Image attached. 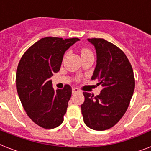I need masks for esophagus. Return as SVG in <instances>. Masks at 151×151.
I'll return each instance as SVG.
<instances>
[{
	"instance_id": "obj_1",
	"label": "esophagus",
	"mask_w": 151,
	"mask_h": 151,
	"mask_svg": "<svg viewBox=\"0 0 151 151\" xmlns=\"http://www.w3.org/2000/svg\"><path fill=\"white\" fill-rule=\"evenodd\" d=\"M80 92V90L78 89V88H72V92H73V94H74V93H78V92Z\"/></svg>"
}]
</instances>
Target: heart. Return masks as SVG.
<instances>
[{"label": "heart", "mask_w": 151, "mask_h": 151, "mask_svg": "<svg viewBox=\"0 0 151 151\" xmlns=\"http://www.w3.org/2000/svg\"><path fill=\"white\" fill-rule=\"evenodd\" d=\"M92 51L90 50L89 48H87V47H83V48H81V57L87 56L88 55H92Z\"/></svg>", "instance_id": "obj_1"}]
</instances>
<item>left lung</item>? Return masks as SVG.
I'll use <instances>...</instances> for the list:
<instances>
[{
    "instance_id": "obj_1",
    "label": "left lung",
    "mask_w": 151,
    "mask_h": 151,
    "mask_svg": "<svg viewBox=\"0 0 151 151\" xmlns=\"http://www.w3.org/2000/svg\"><path fill=\"white\" fill-rule=\"evenodd\" d=\"M96 51V66L92 80L102 85L100 94L94 96L83 92L81 106L85 124L90 129L103 131L119 122L129 107L134 89L133 70L123 51L103 38H88Z\"/></svg>"
}]
</instances>
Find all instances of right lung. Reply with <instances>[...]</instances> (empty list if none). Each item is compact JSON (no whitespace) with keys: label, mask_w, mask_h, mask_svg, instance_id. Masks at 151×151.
<instances>
[{"label":"right lung","mask_w":151,"mask_h":151,"mask_svg":"<svg viewBox=\"0 0 151 151\" xmlns=\"http://www.w3.org/2000/svg\"><path fill=\"white\" fill-rule=\"evenodd\" d=\"M78 41L44 37L29 47L19 63L15 77L19 97L29 118L44 129H54L63 122L72 88L66 85L55 90L49 78L60 70L65 52Z\"/></svg>","instance_id":"add662e5"}]
</instances>
